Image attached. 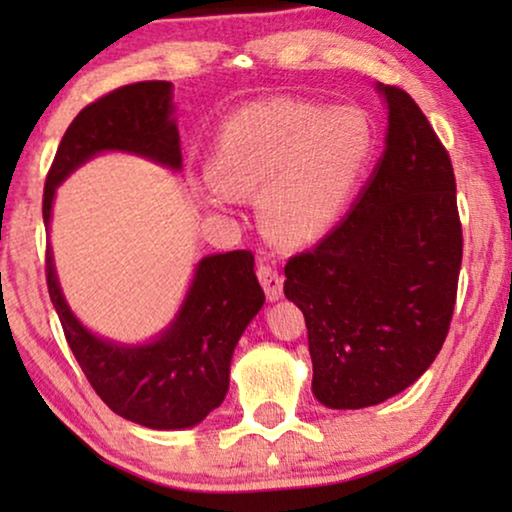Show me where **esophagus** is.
Returning a JSON list of instances; mask_svg holds the SVG:
<instances>
[{"label":"esophagus","mask_w":512,"mask_h":512,"mask_svg":"<svg viewBox=\"0 0 512 512\" xmlns=\"http://www.w3.org/2000/svg\"><path fill=\"white\" fill-rule=\"evenodd\" d=\"M258 282H261V286L265 289V296H268V300L282 298L284 277L279 275V272L272 268V265L261 263V268H258Z\"/></svg>","instance_id":"1"}]
</instances>
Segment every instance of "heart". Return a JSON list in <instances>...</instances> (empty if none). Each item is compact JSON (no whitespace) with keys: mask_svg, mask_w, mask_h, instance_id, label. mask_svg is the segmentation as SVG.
Returning <instances> with one entry per match:
<instances>
[{"mask_svg":"<svg viewBox=\"0 0 512 512\" xmlns=\"http://www.w3.org/2000/svg\"><path fill=\"white\" fill-rule=\"evenodd\" d=\"M375 135L356 107L268 100L235 111L221 125L200 193L226 209L233 195L258 193V216L289 247H305L342 219Z\"/></svg>","mask_w":512,"mask_h":512,"instance_id":"b5f03b06","label":"heart"}]
</instances>
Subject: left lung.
<instances>
[{
	"instance_id": "obj_1",
	"label": "left lung",
	"mask_w": 512,
	"mask_h": 512,
	"mask_svg": "<svg viewBox=\"0 0 512 512\" xmlns=\"http://www.w3.org/2000/svg\"><path fill=\"white\" fill-rule=\"evenodd\" d=\"M384 153L352 212L317 247L289 258L284 296L303 310L312 391L333 410L401 394L450 331L461 268L457 184L415 100L382 86Z\"/></svg>"
}]
</instances>
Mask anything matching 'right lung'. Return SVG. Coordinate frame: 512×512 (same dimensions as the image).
I'll list each match as a JSON object with an SVG mask.
<instances>
[{"label": "right lung", "instance_id": "1", "mask_svg": "<svg viewBox=\"0 0 512 512\" xmlns=\"http://www.w3.org/2000/svg\"><path fill=\"white\" fill-rule=\"evenodd\" d=\"M172 83L142 81L111 90L69 125L44 188V223H51L55 188L102 151H125L179 172ZM46 282L67 345L95 394L116 415L158 431L200 424L226 398L230 359L244 328L265 303L251 251L205 256L177 317L146 345H121L90 333L62 296L51 244Z\"/></svg>", "mask_w": 512, "mask_h": 512}]
</instances>
